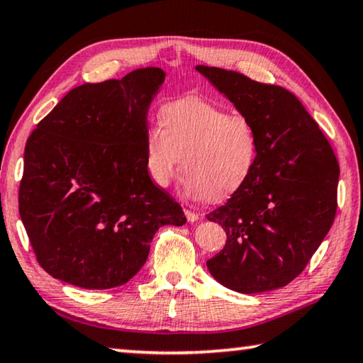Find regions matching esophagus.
Returning <instances> with one entry per match:
<instances>
[{
	"label": "esophagus",
	"instance_id": "esophagus-1",
	"mask_svg": "<svg viewBox=\"0 0 363 363\" xmlns=\"http://www.w3.org/2000/svg\"><path fill=\"white\" fill-rule=\"evenodd\" d=\"M185 214H186V219L189 222H196L199 219V214L194 213V211H191V209H185Z\"/></svg>",
	"mask_w": 363,
	"mask_h": 363
}]
</instances>
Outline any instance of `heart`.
Returning a JSON list of instances; mask_svg holds the SVG:
<instances>
[{
  "instance_id": "1",
  "label": "heart",
  "mask_w": 363,
  "mask_h": 363,
  "mask_svg": "<svg viewBox=\"0 0 363 363\" xmlns=\"http://www.w3.org/2000/svg\"><path fill=\"white\" fill-rule=\"evenodd\" d=\"M259 141L245 115L198 99H178L160 110V126L144 135L146 169L167 188L178 169L186 172L183 189L191 198L220 201L240 191L255 172Z\"/></svg>"
}]
</instances>
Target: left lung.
Returning <instances> with one entry per match:
<instances>
[{"mask_svg": "<svg viewBox=\"0 0 363 363\" xmlns=\"http://www.w3.org/2000/svg\"><path fill=\"white\" fill-rule=\"evenodd\" d=\"M196 69L253 121L259 141L247 185L206 216L227 233L208 269L240 294L274 291L305 269L330 232L337 209L336 154L292 92L237 71Z\"/></svg>", "mask_w": 363, "mask_h": 363, "instance_id": "left-lung-1", "label": "left lung"}]
</instances>
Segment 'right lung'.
Instances as JSON below:
<instances>
[{
	"label": "right lung",
	"instance_id": "add662e5",
	"mask_svg": "<svg viewBox=\"0 0 363 363\" xmlns=\"http://www.w3.org/2000/svg\"><path fill=\"white\" fill-rule=\"evenodd\" d=\"M160 68L71 89L27 139L19 214L50 276L82 289L123 286L164 225L186 222L150 180L147 110Z\"/></svg>",
	"mask_w": 363,
	"mask_h": 363
}]
</instances>
